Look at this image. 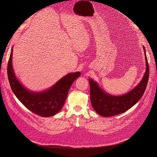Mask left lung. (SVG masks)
Wrapping results in <instances>:
<instances>
[{
  "instance_id": "1",
  "label": "left lung",
  "mask_w": 157,
  "mask_h": 157,
  "mask_svg": "<svg viewBox=\"0 0 157 157\" xmlns=\"http://www.w3.org/2000/svg\"><path fill=\"white\" fill-rule=\"evenodd\" d=\"M144 48L146 72L141 81L128 93L121 96H113L104 92L94 80L89 79L90 101L94 110L102 117H109L124 113L134 105L142 97L149 79V65Z\"/></svg>"
}]
</instances>
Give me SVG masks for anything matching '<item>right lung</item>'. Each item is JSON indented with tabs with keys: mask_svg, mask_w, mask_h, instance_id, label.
<instances>
[{
	"mask_svg": "<svg viewBox=\"0 0 157 157\" xmlns=\"http://www.w3.org/2000/svg\"><path fill=\"white\" fill-rule=\"evenodd\" d=\"M13 48L7 64V76L11 88L18 99L32 112L43 117L53 116L63 108L69 90L79 72L68 74L49 89L41 92L29 91L16 78L12 65Z\"/></svg>",
	"mask_w": 157,
	"mask_h": 157,
	"instance_id": "add662e5",
	"label": "right lung"
}]
</instances>
